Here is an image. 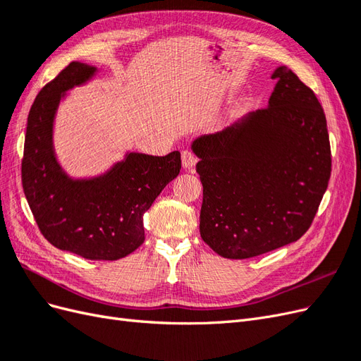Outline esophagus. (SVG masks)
<instances>
[{"label": "esophagus", "mask_w": 361, "mask_h": 361, "mask_svg": "<svg viewBox=\"0 0 361 361\" xmlns=\"http://www.w3.org/2000/svg\"><path fill=\"white\" fill-rule=\"evenodd\" d=\"M195 162H197V157H195L191 150L182 152V166L185 170H192Z\"/></svg>", "instance_id": "esophagus-1"}]
</instances>
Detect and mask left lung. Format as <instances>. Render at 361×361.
<instances>
[{
	"mask_svg": "<svg viewBox=\"0 0 361 361\" xmlns=\"http://www.w3.org/2000/svg\"><path fill=\"white\" fill-rule=\"evenodd\" d=\"M268 106L194 140L203 185L200 235L226 259H248L309 231L331 174L326 120L310 87L286 66Z\"/></svg>",
	"mask_w": 361,
	"mask_h": 361,
	"instance_id": "8db88e82",
	"label": "left lung"
}]
</instances>
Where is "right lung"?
Segmentation results:
<instances>
[{"label": "right lung", "mask_w": 361, "mask_h": 361, "mask_svg": "<svg viewBox=\"0 0 361 361\" xmlns=\"http://www.w3.org/2000/svg\"><path fill=\"white\" fill-rule=\"evenodd\" d=\"M94 72L72 61L39 92L28 114L20 173L39 231L54 247L90 260H117L145 243L143 215L179 174L180 154L130 152L102 176L71 179L54 154V116L63 93Z\"/></svg>", "instance_id": "right-lung-1"}]
</instances>
